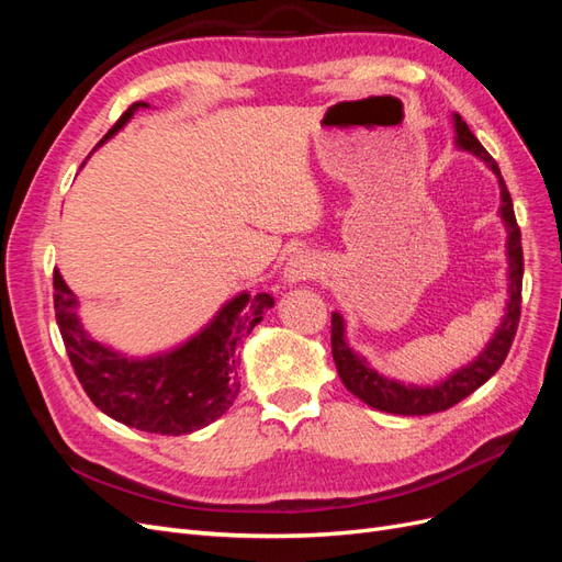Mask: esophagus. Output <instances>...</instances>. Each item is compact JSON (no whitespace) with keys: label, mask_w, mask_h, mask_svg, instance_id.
<instances>
[{"label":"esophagus","mask_w":562,"mask_h":562,"mask_svg":"<svg viewBox=\"0 0 562 562\" xmlns=\"http://www.w3.org/2000/svg\"><path fill=\"white\" fill-rule=\"evenodd\" d=\"M318 271H321V265L312 252H295L288 258V262L283 267V283L297 285L302 281L318 277Z\"/></svg>","instance_id":"34e87169"}]
</instances>
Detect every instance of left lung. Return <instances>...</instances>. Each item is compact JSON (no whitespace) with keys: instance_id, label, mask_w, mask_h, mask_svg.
Listing matches in <instances>:
<instances>
[{"instance_id":"8db88e82","label":"left lung","mask_w":562,"mask_h":562,"mask_svg":"<svg viewBox=\"0 0 562 562\" xmlns=\"http://www.w3.org/2000/svg\"><path fill=\"white\" fill-rule=\"evenodd\" d=\"M452 126H454V145L462 151H469V155L485 161V166L497 176V182H499V217H502L504 229H506L508 300H506L499 326L487 339L483 351L475 356L471 363L457 368L446 380H440L434 386L405 384V382L389 380V378L380 375V372L366 361V356H361L349 345L345 316L339 312H333L330 342H333V359H335L339 380H342L347 391H351L356 398H361L370 407H375V411L391 413V415L411 417V415L443 413V411H448V407L471 396L475 389L483 386L502 368L508 349H512L516 328H518V318H520L522 246H520V229H518L516 215H514L512 194H508V190H506L497 161L487 155L485 147L471 133L464 119L459 114H452Z\"/></svg>"}]
</instances>
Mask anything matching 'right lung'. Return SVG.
<instances>
[{"label": "right lung", "instance_id": "add662e5", "mask_svg": "<svg viewBox=\"0 0 562 562\" xmlns=\"http://www.w3.org/2000/svg\"><path fill=\"white\" fill-rule=\"evenodd\" d=\"M149 108L133 103L100 145L122 131L133 114ZM98 145V147H100ZM54 307L63 342L89 398L108 417L147 434L182 436L223 417L239 378L236 347L274 307V297L248 291L227 300L217 314L184 342L149 356H128L89 335L79 318V300L54 269Z\"/></svg>", "mask_w": 562, "mask_h": 562}]
</instances>
